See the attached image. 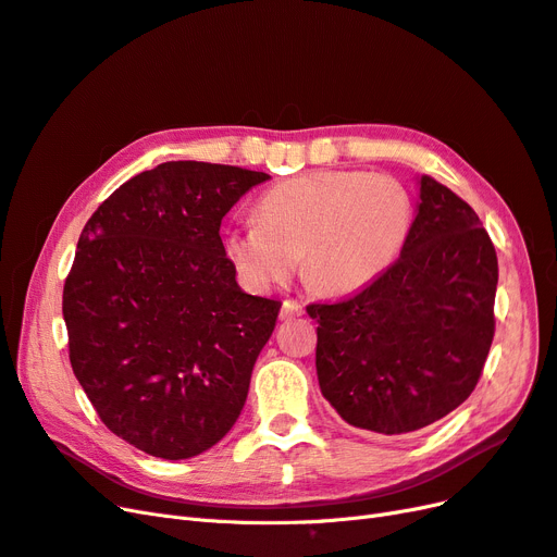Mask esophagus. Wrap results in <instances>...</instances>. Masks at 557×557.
Masks as SVG:
<instances>
[{
    "label": "esophagus",
    "instance_id": "34e87169",
    "mask_svg": "<svg viewBox=\"0 0 557 557\" xmlns=\"http://www.w3.org/2000/svg\"><path fill=\"white\" fill-rule=\"evenodd\" d=\"M305 313V305H299L295 299H285L283 307H281V320H293L297 315Z\"/></svg>",
    "mask_w": 557,
    "mask_h": 557
}]
</instances>
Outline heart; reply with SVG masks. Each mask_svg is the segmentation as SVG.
<instances>
[{
    "mask_svg": "<svg viewBox=\"0 0 557 557\" xmlns=\"http://www.w3.org/2000/svg\"><path fill=\"white\" fill-rule=\"evenodd\" d=\"M260 221L225 230V256L258 290L299 267L315 293L350 295L379 281L407 248L416 221L411 190L391 174L313 172L269 188Z\"/></svg>",
    "mask_w": 557,
    "mask_h": 557,
    "instance_id": "obj_1",
    "label": "heart"
}]
</instances>
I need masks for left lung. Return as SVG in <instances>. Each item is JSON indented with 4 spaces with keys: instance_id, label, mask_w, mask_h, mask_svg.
I'll list each match as a JSON object with an SVG mask.
<instances>
[{
    "instance_id": "left-lung-1",
    "label": "left lung",
    "mask_w": 557,
    "mask_h": 557,
    "mask_svg": "<svg viewBox=\"0 0 557 557\" xmlns=\"http://www.w3.org/2000/svg\"><path fill=\"white\" fill-rule=\"evenodd\" d=\"M497 252L476 211L420 176L413 232L364 290L309 305L320 393L348 425L404 434L448 416L474 391L495 336Z\"/></svg>"
}]
</instances>
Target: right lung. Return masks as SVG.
I'll list each match as a JSON object with an SVG mask.
<instances>
[{"mask_svg":"<svg viewBox=\"0 0 557 557\" xmlns=\"http://www.w3.org/2000/svg\"><path fill=\"white\" fill-rule=\"evenodd\" d=\"M262 172L162 162L92 213L64 281L72 369L102 423L148 455L185 460L237 423L281 301L252 297L221 239Z\"/></svg>","mask_w":557,"mask_h":557,"instance_id":"obj_1","label":"right lung"}]
</instances>
